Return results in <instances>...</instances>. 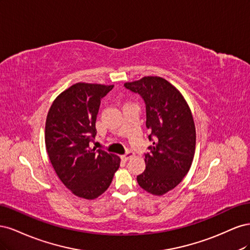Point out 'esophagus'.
I'll return each instance as SVG.
<instances>
[{"label": "esophagus", "instance_id": "esophagus-1", "mask_svg": "<svg viewBox=\"0 0 250 250\" xmlns=\"http://www.w3.org/2000/svg\"><path fill=\"white\" fill-rule=\"evenodd\" d=\"M133 156H134V153L132 152V151H127V152L124 155H122V158H123L124 161H128V160H129V158H131Z\"/></svg>", "mask_w": 250, "mask_h": 250}]
</instances>
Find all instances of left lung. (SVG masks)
Wrapping results in <instances>:
<instances>
[{
  "label": "left lung",
  "instance_id": "obj_1",
  "mask_svg": "<svg viewBox=\"0 0 250 250\" xmlns=\"http://www.w3.org/2000/svg\"><path fill=\"white\" fill-rule=\"evenodd\" d=\"M146 104V126L152 146L145 153L146 169L137 177L148 193L161 196L175 188L191 168L196 145L190 107L179 90L166 79L147 76L126 82Z\"/></svg>",
  "mask_w": 250,
  "mask_h": 250
}]
</instances>
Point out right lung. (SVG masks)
<instances>
[{"mask_svg":"<svg viewBox=\"0 0 250 250\" xmlns=\"http://www.w3.org/2000/svg\"><path fill=\"white\" fill-rule=\"evenodd\" d=\"M112 87L76 83L56 98L48 112L44 142L50 162L62 184L80 198L99 197L120 167L119 156L89 147L101 99Z\"/></svg>","mask_w":250,"mask_h":250,"instance_id":"1","label":"right lung"}]
</instances>
